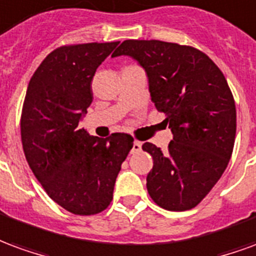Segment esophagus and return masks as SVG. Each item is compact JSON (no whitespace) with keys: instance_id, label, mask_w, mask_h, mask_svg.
<instances>
[{"instance_id":"obj_1","label":"esophagus","mask_w":256,"mask_h":256,"mask_svg":"<svg viewBox=\"0 0 256 256\" xmlns=\"http://www.w3.org/2000/svg\"><path fill=\"white\" fill-rule=\"evenodd\" d=\"M141 150V142L140 141H134L133 148H132V154H137Z\"/></svg>"}]
</instances>
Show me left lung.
<instances>
[{
    "label": "left lung",
    "instance_id": "8db88e82",
    "mask_svg": "<svg viewBox=\"0 0 256 256\" xmlns=\"http://www.w3.org/2000/svg\"><path fill=\"white\" fill-rule=\"evenodd\" d=\"M130 56L144 68L150 100L172 128L168 150L145 142L154 159L146 189L168 211L196 207L228 167L236 137V106L224 74L192 46L128 40L112 58Z\"/></svg>",
    "mask_w": 256,
    "mask_h": 256
}]
</instances>
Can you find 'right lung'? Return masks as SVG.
Masks as SVG:
<instances>
[{
    "instance_id": "right-lung-1",
    "label": "right lung",
    "mask_w": 256,
    "mask_h": 256,
    "mask_svg": "<svg viewBox=\"0 0 256 256\" xmlns=\"http://www.w3.org/2000/svg\"><path fill=\"white\" fill-rule=\"evenodd\" d=\"M119 42L54 49L30 79L20 130L28 166L49 198L76 215L110 206L133 137L89 136L79 120L93 101L92 79Z\"/></svg>"
}]
</instances>
